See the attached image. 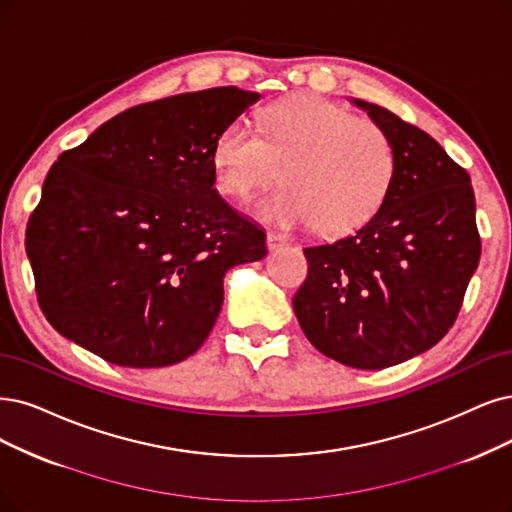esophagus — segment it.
Returning a JSON list of instances; mask_svg holds the SVG:
<instances>
[{"label": "esophagus", "instance_id": "obj_1", "mask_svg": "<svg viewBox=\"0 0 512 512\" xmlns=\"http://www.w3.org/2000/svg\"><path fill=\"white\" fill-rule=\"evenodd\" d=\"M266 242H268V249H280V246L287 244V238L278 232H268Z\"/></svg>", "mask_w": 512, "mask_h": 512}]
</instances>
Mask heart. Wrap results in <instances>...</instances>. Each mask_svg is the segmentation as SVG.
Wrapping results in <instances>:
<instances>
[{
	"instance_id": "b5f03b06",
	"label": "heart",
	"mask_w": 512,
	"mask_h": 512,
	"mask_svg": "<svg viewBox=\"0 0 512 512\" xmlns=\"http://www.w3.org/2000/svg\"><path fill=\"white\" fill-rule=\"evenodd\" d=\"M396 156L386 130L316 94L270 105L261 135L244 122L225 126L213 147L219 194L249 200L259 189L287 183L257 211L282 227L316 225L337 236L369 221L384 202Z\"/></svg>"
}]
</instances>
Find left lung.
Masks as SVG:
<instances>
[{"mask_svg": "<svg viewBox=\"0 0 512 512\" xmlns=\"http://www.w3.org/2000/svg\"><path fill=\"white\" fill-rule=\"evenodd\" d=\"M392 141L388 194L363 227L304 249L308 278L293 310L310 344L354 369H386L453 327L481 257L466 170L418 126L352 99Z\"/></svg>", "mask_w": 512, "mask_h": 512, "instance_id": "1", "label": "left lung"}]
</instances>
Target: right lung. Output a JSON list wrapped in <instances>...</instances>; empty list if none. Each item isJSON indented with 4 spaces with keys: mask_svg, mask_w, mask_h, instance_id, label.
<instances>
[{
    "mask_svg": "<svg viewBox=\"0 0 512 512\" xmlns=\"http://www.w3.org/2000/svg\"><path fill=\"white\" fill-rule=\"evenodd\" d=\"M257 92H185L130 107L50 168L27 223L48 323L107 363L192 356L223 304L225 272L266 257V232L219 194L213 147Z\"/></svg>",
    "mask_w": 512,
    "mask_h": 512,
    "instance_id": "1",
    "label": "right lung"
}]
</instances>
